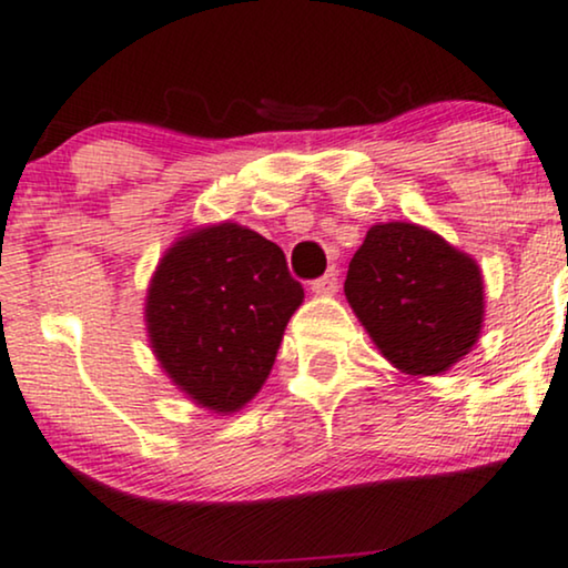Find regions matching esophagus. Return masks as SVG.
<instances>
[{
  "instance_id": "34e87169",
  "label": "esophagus",
  "mask_w": 568,
  "mask_h": 568,
  "mask_svg": "<svg viewBox=\"0 0 568 568\" xmlns=\"http://www.w3.org/2000/svg\"><path fill=\"white\" fill-rule=\"evenodd\" d=\"M337 276H339L337 268H328L324 276L316 278V282L311 284V290L316 292V295H334V292H337V286H339Z\"/></svg>"
}]
</instances>
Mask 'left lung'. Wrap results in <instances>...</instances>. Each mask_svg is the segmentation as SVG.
I'll return each instance as SVG.
<instances>
[{
	"mask_svg": "<svg viewBox=\"0 0 568 568\" xmlns=\"http://www.w3.org/2000/svg\"><path fill=\"white\" fill-rule=\"evenodd\" d=\"M345 295L384 358L410 376L455 366L485 321L477 261L416 223L368 229L349 261Z\"/></svg>",
	"mask_w": 568,
	"mask_h": 568,
	"instance_id": "8db88e82",
	"label": "left lung"
}]
</instances>
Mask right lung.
<instances>
[{"label": "right lung", "instance_id": "right-lung-1", "mask_svg": "<svg viewBox=\"0 0 568 568\" xmlns=\"http://www.w3.org/2000/svg\"><path fill=\"white\" fill-rule=\"evenodd\" d=\"M303 297L278 244L229 221L194 229L165 250L146 290L152 353L192 403L229 416L268 379Z\"/></svg>", "mask_w": 568, "mask_h": 568}]
</instances>
